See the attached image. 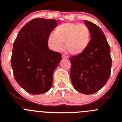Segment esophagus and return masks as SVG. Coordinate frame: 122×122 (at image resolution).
<instances>
[{
	"label": "esophagus",
	"mask_w": 122,
	"mask_h": 122,
	"mask_svg": "<svg viewBox=\"0 0 122 122\" xmlns=\"http://www.w3.org/2000/svg\"><path fill=\"white\" fill-rule=\"evenodd\" d=\"M62 58L63 59H67L68 58V56H66V55H62Z\"/></svg>",
	"instance_id": "34e87169"
}]
</instances>
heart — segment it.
<instances>
[{"label": "heart", "mask_w": 122, "mask_h": 122, "mask_svg": "<svg viewBox=\"0 0 122 122\" xmlns=\"http://www.w3.org/2000/svg\"><path fill=\"white\" fill-rule=\"evenodd\" d=\"M91 41L89 28L85 24L66 22L58 26L48 37V44L54 51L63 48L73 56H80L88 49Z\"/></svg>", "instance_id": "1"}]
</instances>
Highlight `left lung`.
<instances>
[{
    "mask_svg": "<svg viewBox=\"0 0 122 122\" xmlns=\"http://www.w3.org/2000/svg\"><path fill=\"white\" fill-rule=\"evenodd\" d=\"M91 33L86 51L80 56H71L70 77L76 90L89 95L100 91L110 77L112 68L110 47L103 31L95 24L85 20Z\"/></svg>",
    "mask_w": 122,
    "mask_h": 122,
    "instance_id": "left-lung-1",
    "label": "left lung"
}]
</instances>
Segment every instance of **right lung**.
Segmentation results:
<instances>
[{
	"mask_svg": "<svg viewBox=\"0 0 122 122\" xmlns=\"http://www.w3.org/2000/svg\"><path fill=\"white\" fill-rule=\"evenodd\" d=\"M57 25L55 20L35 18L20 30L15 39L10 60L14 76L30 94H44L52 85L53 74L62 56L49 49L48 37Z\"/></svg>",
	"mask_w": 122,
	"mask_h": 122,
	"instance_id": "1",
	"label": "right lung"
}]
</instances>
